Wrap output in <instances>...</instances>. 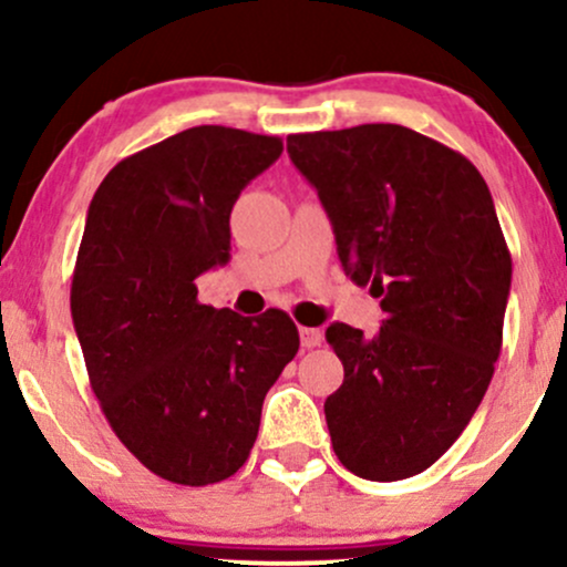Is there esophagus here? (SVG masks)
Wrapping results in <instances>:
<instances>
[{
	"label": "esophagus",
	"instance_id": "obj_1",
	"mask_svg": "<svg viewBox=\"0 0 567 567\" xmlns=\"http://www.w3.org/2000/svg\"><path fill=\"white\" fill-rule=\"evenodd\" d=\"M322 343V330L320 328H301V347L315 349Z\"/></svg>",
	"mask_w": 567,
	"mask_h": 567
}]
</instances>
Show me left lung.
I'll return each instance as SVG.
<instances>
[{"mask_svg":"<svg viewBox=\"0 0 567 567\" xmlns=\"http://www.w3.org/2000/svg\"><path fill=\"white\" fill-rule=\"evenodd\" d=\"M320 194L338 258L386 320L333 322L343 383L324 400L333 451L375 483L421 474L458 440L504 341L512 256L485 178L464 154L402 125L288 135Z\"/></svg>","mask_w":567,"mask_h":567,"instance_id":"obj_1","label":"left lung"}]
</instances>
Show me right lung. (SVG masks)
Returning <instances> with one entry per match:
<instances>
[{
	"label": "right lung",
	"mask_w": 567,
	"mask_h": 567,
	"mask_svg": "<svg viewBox=\"0 0 567 567\" xmlns=\"http://www.w3.org/2000/svg\"><path fill=\"white\" fill-rule=\"evenodd\" d=\"M279 154L277 135L188 127L114 165L90 202L71 279L90 386L167 483L213 485L245 464L264 396L301 347L285 311L213 309L194 285L229 261L234 202Z\"/></svg>",
	"instance_id": "1"
}]
</instances>
